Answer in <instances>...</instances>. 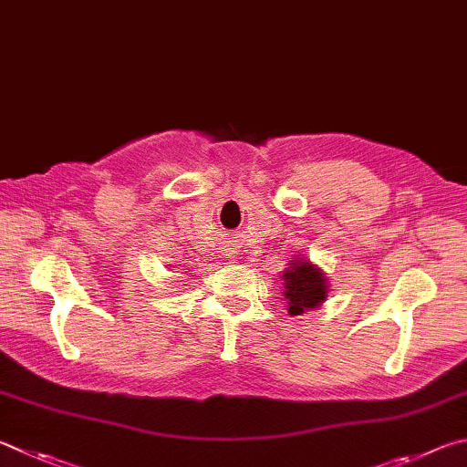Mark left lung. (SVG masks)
Masks as SVG:
<instances>
[{
    "label": "left lung",
    "instance_id": "left-lung-1",
    "mask_svg": "<svg viewBox=\"0 0 467 467\" xmlns=\"http://www.w3.org/2000/svg\"><path fill=\"white\" fill-rule=\"evenodd\" d=\"M284 296L287 312L292 317H302L304 312L318 308L327 300L328 282L322 269L308 259H294L284 271Z\"/></svg>",
    "mask_w": 467,
    "mask_h": 467
}]
</instances>
